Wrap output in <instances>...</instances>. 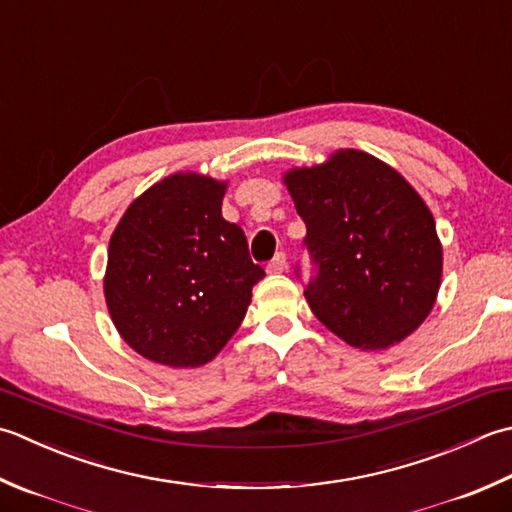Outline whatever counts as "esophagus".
<instances>
[{"mask_svg": "<svg viewBox=\"0 0 512 512\" xmlns=\"http://www.w3.org/2000/svg\"><path fill=\"white\" fill-rule=\"evenodd\" d=\"M266 270H268V273H284V270H286V255H284V253H277V255L268 262Z\"/></svg>", "mask_w": 512, "mask_h": 512, "instance_id": "34e87169", "label": "esophagus"}]
</instances>
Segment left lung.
<instances>
[{
  "mask_svg": "<svg viewBox=\"0 0 512 512\" xmlns=\"http://www.w3.org/2000/svg\"><path fill=\"white\" fill-rule=\"evenodd\" d=\"M315 277L304 288L315 317L346 344H399L428 317L442 284V244L417 190L362 150L284 175ZM299 273V270H297Z\"/></svg>",
  "mask_w": 512,
  "mask_h": 512,
  "instance_id": "obj_1",
  "label": "left lung"
}]
</instances>
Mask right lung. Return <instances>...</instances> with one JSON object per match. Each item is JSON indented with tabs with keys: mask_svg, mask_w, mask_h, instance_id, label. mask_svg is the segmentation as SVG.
Listing matches in <instances>:
<instances>
[{
	"mask_svg": "<svg viewBox=\"0 0 512 512\" xmlns=\"http://www.w3.org/2000/svg\"><path fill=\"white\" fill-rule=\"evenodd\" d=\"M226 182L175 173L139 195L108 244L104 295L124 342L155 364L210 362L266 273L222 217Z\"/></svg>",
	"mask_w": 512,
	"mask_h": 512,
	"instance_id": "right-lung-1",
	"label": "right lung"
}]
</instances>
